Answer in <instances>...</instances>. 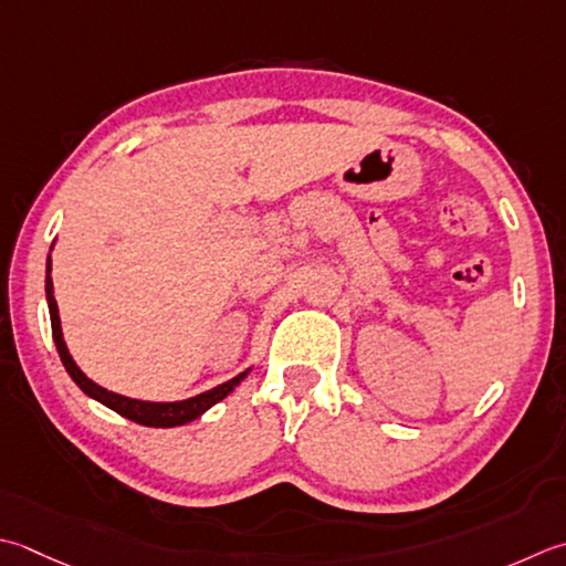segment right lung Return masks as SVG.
<instances>
[{
    "mask_svg": "<svg viewBox=\"0 0 566 566\" xmlns=\"http://www.w3.org/2000/svg\"><path fill=\"white\" fill-rule=\"evenodd\" d=\"M46 302H49V314H51V334L55 340V348H59V356L65 365V370L73 378V382L81 387V390L93 397V400L103 402L105 407L115 409L117 415L132 419V422L144 424V427H181L193 422V419L201 417L206 409L213 407L216 402L226 400V397L235 390V387L248 378V373H240L235 378L213 387V390L201 392L196 397H188V400L181 402H144V400H132V397L125 395H117V392H109L105 387H99L97 382H93L87 375L77 368L75 360L71 358L69 348H65V340H63V331H61V318H59V304H55V296H53V280H51V254L46 260Z\"/></svg>",
    "mask_w": 566,
    "mask_h": 566,
    "instance_id": "right-lung-1",
    "label": "right lung"
}]
</instances>
